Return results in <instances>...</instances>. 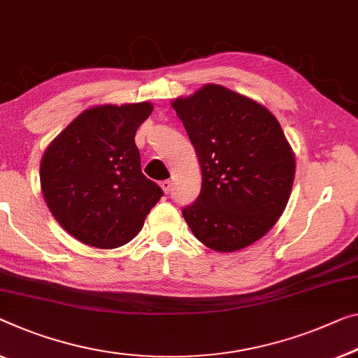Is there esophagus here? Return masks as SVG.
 <instances>
[{
    "label": "esophagus",
    "instance_id": "esophagus-1",
    "mask_svg": "<svg viewBox=\"0 0 358 358\" xmlns=\"http://www.w3.org/2000/svg\"><path fill=\"white\" fill-rule=\"evenodd\" d=\"M161 188H162V191H164L165 194H169L170 189H172V181H170V180L161 181Z\"/></svg>",
    "mask_w": 358,
    "mask_h": 358
}]
</instances>
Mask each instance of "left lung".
<instances>
[{"instance_id":"1","label":"left lung","mask_w":358,"mask_h":358,"mask_svg":"<svg viewBox=\"0 0 358 358\" xmlns=\"http://www.w3.org/2000/svg\"><path fill=\"white\" fill-rule=\"evenodd\" d=\"M201 164V193L183 217L218 252L244 249L268 233L289 201L294 152L276 117L222 85L172 103Z\"/></svg>"}]
</instances>
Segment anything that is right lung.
<instances>
[{
	"label": "right lung",
	"instance_id": "obj_1",
	"mask_svg": "<svg viewBox=\"0 0 358 358\" xmlns=\"http://www.w3.org/2000/svg\"><path fill=\"white\" fill-rule=\"evenodd\" d=\"M151 103L104 104L83 110L46 148L41 191L52 217L88 246L131 241L164 191L141 172L135 145Z\"/></svg>",
	"mask_w": 358,
	"mask_h": 358
}]
</instances>
